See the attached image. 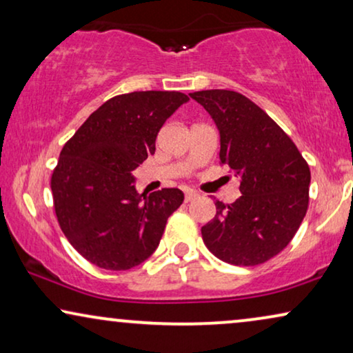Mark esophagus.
I'll list each match as a JSON object with an SVG mask.
<instances>
[{
	"instance_id": "obj_1",
	"label": "esophagus",
	"mask_w": 353,
	"mask_h": 353,
	"mask_svg": "<svg viewBox=\"0 0 353 353\" xmlns=\"http://www.w3.org/2000/svg\"><path fill=\"white\" fill-rule=\"evenodd\" d=\"M196 197H199V192L197 191H186V194H185V201L186 202H191V201H194Z\"/></svg>"
}]
</instances>
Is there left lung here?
Segmentation results:
<instances>
[{
  "instance_id": "8db88e82",
  "label": "left lung",
  "mask_w": 353,
  "mask_h": 353,
  "mask_svg": "<svg viewBox=\"0 0 353 353\" xmlns=\"http://www.w3.org/2000/svg\"><path fill=\"white\" fill-rule=\"evenodd\" d=\"M220 132V162L241 178V197L216 201V215L202 226L216 259L254 267L291 243L308 209L310 168L292 139L270 115L241 93H190Z\"/></svg>"
}]
</instances>
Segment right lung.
<instances>
[{"label":"right lung","instance_id":"obj_1","mask_svg":"<svg viewBox=\"0 0 353 353\" xmlns=\"http://www.w3.org/2000/svg\"><path fill=\"white\" fill-rule=\"evenodd\" d=\"M190 101L178 91L119 94L94 110L62 148L51 176L62 233L104 270H130L152 255L185 194H139L132 172L156 151L165 120Z\"/></svg>","mask_w":353,"mask_h":353}]
</instances>
